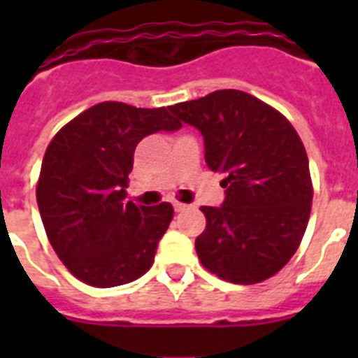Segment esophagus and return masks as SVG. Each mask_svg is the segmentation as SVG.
I'll list each match as a JSON object with an SVG mask.
<instances>
[{
  "instance_id": "esophagus-1",
  "label": "esophagus",
  "mask_w": 358,
  "mask_h": 358,
  "mask_svg": "<svg viewBox=\"0 0 358 358\" xmlns=\"http://www.w3.org/2000/svg\"><path fill=\"white\" fill-rule=\"evenodd\" d=\"M173 210L176 211L186 210V204H182V202H173Z\"/></svg>"
}]
</instances>
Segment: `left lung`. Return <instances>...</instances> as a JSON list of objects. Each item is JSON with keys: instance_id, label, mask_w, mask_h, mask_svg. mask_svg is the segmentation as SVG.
<instances>
[{"instance_id": "1", "label": "left lung", "mask_w": 358, "mask_h": 358, "mask_svg": "<svg viewBox=\"0 0 358 358\" xmlns=\"http://www.w3.org/2000/svg\"><path fill=\"white\" fill-rule=\"evenodd\" d=\"M169 109L201 131L210 170L226 173L222 206L201 208L206 217L195 240L201 264L238 285L274 276L301 243L314 195L296 129L274 107L238 90Z\"/></svg>"}]
</instances>
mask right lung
<instances>
[{
    "label": "right lung",
    "instance_id": "add662e5",
    "mask_svg": "<svg viewBox=\"0 0 358 358\" xmlns=\"http://www.w3.org/2000/svg\"><path fill=\"white\" fill-rule=\"evenodd\" d=\"M166 107L102 102L66 123L50 141L37 182V206L52 248L69 273L109 289L143 276L173 217L170 202H125L136 145L177 131Z\"/></svg>",
    "mask_w": 358,
    "mask_h": 358
}]
</instances>
